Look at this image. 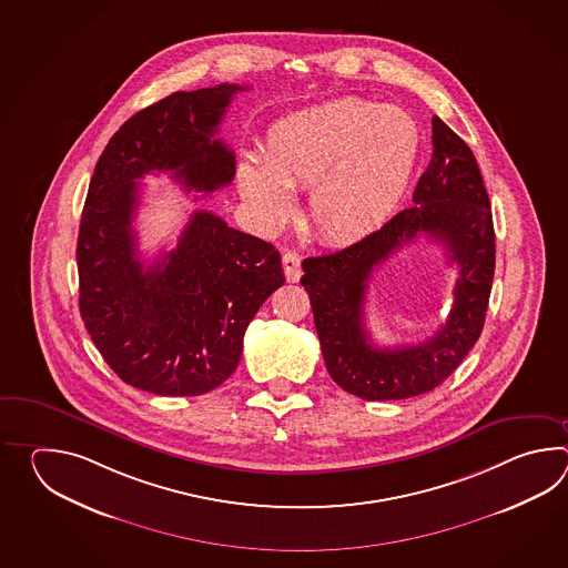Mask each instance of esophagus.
Here are the masks:
<instances>
[{"mask_svg": "<svg viewBox=\"0 0 568 568\" xmlns=\"http://www.w3.org/2000/svg\"><path fill=\"white\" fill-rule=\"evenodd\" d=\"M282 266H284V276L288 282H298L302 276L301 255L296 252H286L282 255Z\"/></svg>", "mask_w": 568, "mask_h": 568, "instance_id": "34e87169", "label": "esophagus"}]
</instances>
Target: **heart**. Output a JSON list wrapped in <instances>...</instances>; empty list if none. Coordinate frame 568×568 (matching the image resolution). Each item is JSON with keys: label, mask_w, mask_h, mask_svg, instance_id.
I'll use <instances>...</instances> for the list:
<instances>
[{"label": "heart", "mask_w": 568, "mask_h": 568, "mask_svg": "<svg viewBox=\"0 0 568 568\" xmlns=\"http://www.w3.org/2000/svg\"><path fill=\"white\" fill-rule=\"evenodd\" d=\"M418 152L420 128L408 111L341 97L276 121L262 144V164L237 166V189L255 221L276 230L292 213L288 191L311 186L313 230L343 245L396 211Z\"/></svg>", "instance_id": "b5f03b06"}]
</instances>
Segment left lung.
Masks as SVG:
<instances>
[{
    "label": "left lung",
    "mask_w": 568,
    "mask_h": 568,
    "mask_svg": "<svg viewBox=\"0 0 568 568\" xmlns=\"http://www.w3.org/2000/svg\"><path fill=\"white\" fill-rule=\"evenodd\" d=\"M382 230L335 254L306 257L308 292L326 372L357 398L404 399L426 394L453 374L481 335L495 272L489 196L471 148L433 118V158L412 194ZM446 245L460 267L445 326L418 346L382 351L364 331V294L374 267L422 233Z\"/></svg>",
    "instance_id": "1"
}]
</instances>
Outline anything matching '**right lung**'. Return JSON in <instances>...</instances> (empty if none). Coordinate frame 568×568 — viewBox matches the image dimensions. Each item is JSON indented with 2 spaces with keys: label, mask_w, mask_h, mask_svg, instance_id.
I'll return each mask as SVG.
<instances>
[{
  "label": "right lung",
  "mask_w": 568,
  "mask_h": 568,
  "mask_svg": "<svg viewBox=\"0 0 568 568\" xmlns=\"http://www.w3.org/2000/svg\"><path fill=\"white\" fill-rule=\"evenodd\" d=\"M223 83L179 91L138 111L99 156L77 242L79 308L109 367L158 396H201L242 359L243 335L284 284L278 250L194 211L176 250L140 262L132 227L140 179L170 172L186 191L213 193L235 174L215 140L235 93Z\"/></svg>",
  "instance_id": "right-lung-1"
}]
</instances>
